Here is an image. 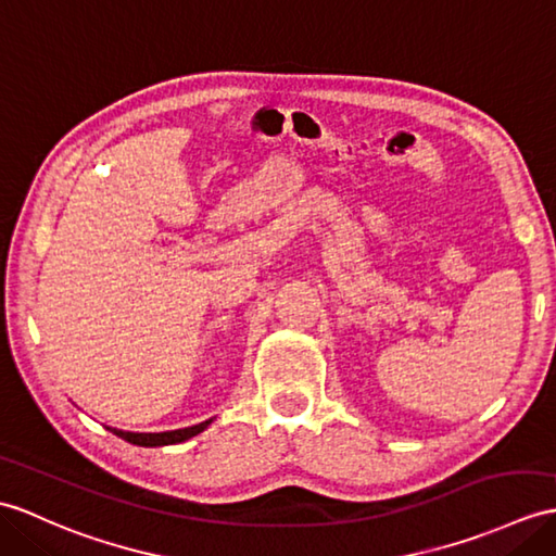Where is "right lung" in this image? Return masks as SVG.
<instances>
[{"label":"right lung","instance_id":"1","mask_svg":"<svg viewBox=\"0 0 556 556\" xmlns=\"http://www.w3.org/2000/svg\"><path fill=\"white\" fill-rule=\"evenodd\" d=\"M213 419L201 421L197 426H187V429H177V431H165V433H130V431H118L111 429L115 435H121L123 441L132 443V445H141V447H156V445H175V443H185L189 441L191 435L201 433L205 426H208Z\"/></svg>","mask_w":556,"mask_h":556}]
</instances>
